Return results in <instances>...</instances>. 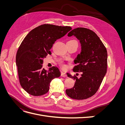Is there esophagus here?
<instances>
[{
	"instance_id": "obj_1",
	"label": "esophagus",
	"mask_w": 125,
	"mask_h": 125,
	"mask_svg": "<svg viewBox=\"0 0 125 125\" xmlns=\"http://www.w3.org/2000/svg\"><path fill=\"white\" fill-rule=\"evenodd\" d=\"M61 76L62 77H67V75L65 73H63V72H62V73H61Z\"/></svg>"
}]
</instances>
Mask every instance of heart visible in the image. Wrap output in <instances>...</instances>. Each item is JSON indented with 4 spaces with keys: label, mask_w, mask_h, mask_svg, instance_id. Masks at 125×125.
<instances>
[{
    "label": "heart",
    "mask_w": 125,
    "mask_h": 125,
    "mask_svg": "<svg viewBox=\"0 0 125 125\" xmlns=\"http://www.w3.org/2000/svg\"><path fill=\"white\" fill-rule=\"evenodd\" d=\"M70 41H75V40H70ZM60 65H61V66L63 67V68H65V64H64V62H60Z\"/></svg>",
    "instance_id": "1"
}]
</instances>
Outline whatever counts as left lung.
<instances>
[{
  "label": "left lung",
  "mask_w": 125,
  "mask_h": 125,
  "mask_svg": "<svg viewBox=\"0 0 125 125\" xmlns=\"http://www.w3.org/2000/svg\"><path fill=\"white\" fill-rule=\"evenodd\" d=\"M74 35L80 41L81 52L74 62V72H82L78 78L67 73L68 77L75 81L73 88L66 90L71 99L84 100L92 96L99 90L107 72L106 48L96 34L84 28H77L71 31L68 36Z\"/></svg>",
  "instance_id": "obj_1"
}]
</instances>
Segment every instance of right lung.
Here are the masks:
<instances>
[{
  "instance_id": "add662e5",
  "label": "right lung",
  "mask_w": 125,
  "mask_h": 125,
  "mask_svg": "<svg viewBox=\"0 0 125 125\" xmlns=\"http://www.w3.org/2000/svg\"><path fill=\"white\" fill-rule=\"evenodd\" d=\"M72 29L70 26L50 24L41 25L26 35L16 55V64L20 83L26 92L41 96L48 92L51 81L60 73L53 66L46 70L42 68L43 58L51 54L55 42Z\"/></svg>"
}]
</instances>
